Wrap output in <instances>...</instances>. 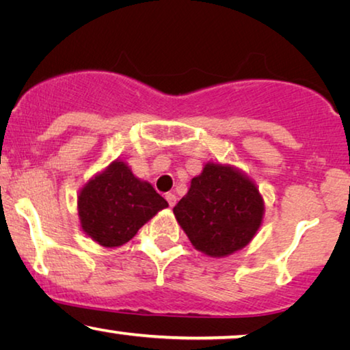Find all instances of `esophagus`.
I'll return each mask as SVG.
<instances>
[{"label":"esophagus","instance_id":"34e87169","mask_svg":"<svg viewBox=\"0 0 350 350\" xmlns=\"http://www.w3.org/2000/svg\"><path fill=\"white\" fill-rule=\"evenodd\" d=\"M166 201H168V204H170V207H173L174 204H176V200H177V198H176V195H174V193H166Z\"/></svg>","mask_w":350,"mask_h":350}]
</instances>
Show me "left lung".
Segmentation results:
<instances>
[{"label": "left lung", "instance_id": "obj_1", "mask_svg": "<svg viewBox=\"0 0 350 350\" xmlns=\"http://www.w3.org/2000/svg\"><path fill=\"white\" fill-rule=\"evenodd\" d=\"M173 212L193 247L223 258L252 241L262 221L264 202L256 185L237 170L207 163Z\"/></svg>", "mask_w": 350, "mask_h": 350}]
</instances>
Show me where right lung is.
I'll use <instances>...</instances> for the list:
<instances>
[{
  "mask_svg": "<svg viewBox=\"0 0 350 350\" xmlns=\"http://www.w3.org/2000/svg\"><path fill=\"white\" fill-rule=\"evenodd\" d=\"M168 207L154 187L137 179L124 161L108 168L83 187L78 215L83 231L102 247H119L161 208Z\"/></svg>",
  "mask_w": 350,
  "mask_h": 350,
  "instance_id": "right-lung-1",
  "label": "right lung"
}]
</instances>
